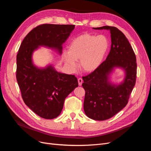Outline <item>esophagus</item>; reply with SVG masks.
<instances>
[{
  "label": "esophagus",
  "instance_id": "esophagus-1",
  "mask_svg": "<svg viewBox=\"0 0 151 151\" xmlns=\"http://www.w3.org/2000/svg\"><path fill=\"white\" fill-rule=\"evenodd\" d=\"M78 84L79 86H81L82 85V83H83V80L81 78H79L78 80Z\"/></svg>",
  "mask_w": 151,
  "mask_h": 151
}]
</instances>
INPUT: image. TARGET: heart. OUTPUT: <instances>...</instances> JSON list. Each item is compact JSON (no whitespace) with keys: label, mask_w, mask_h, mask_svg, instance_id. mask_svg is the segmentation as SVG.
<instances>
[{"label":"heart","mask_w":151,"mask_h":151,"mask_svg":"<svg viewBox=\"0 0 151 151\" xmlns=\"http://www.w3.org/2000/svg\"><path fill=\"white\" fill-rule=\"evenodd\" d=\"M109 43L104 35H95L84 33L75 38L63 54L65 64L71 69L76 67L75 61L80 60V68L86 73L96 70L104 61Z\"/></svg>","instance_id":"1"}]
</instances>
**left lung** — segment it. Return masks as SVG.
Masks as SVG:
<instances>
[{
	"label": "left lung",
	"mask_w": 151,
	"mask_h": 151,
	"mask_svg": "<svg viewBox=\"0 0 151 151\" xmlns=\"http://www.w3.org/2000/svg\"><path fill=\"white\" fill-rule=\"evenodd\" d=\"M93 29L109 30L111 46L107 58L100 66L83 77L82 86L86 91L84 110L86 116L92 119L105 121L127 104L135 85L137 59L127 38L117 28L106 26ZM116 68L122 69L125 73L123 81L117 85L110 79Z\"/></svg>",
	"instance_id": "8db88e82"
}]
</instances>
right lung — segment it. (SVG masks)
I'll use <instances>...</instances> for the list:
<instances>
[{"label":"right lung","mask_w":151,"mask_h":151,"mask_svg":"<svg viewBox=\"0 0 151 151\" xmlns=\"http://www.w3.org/2000/svg\"><path fill=\"white\" fill-rule=\"evenodd\" d=\"M75 25L45 24L32 30L22 40L17 56V80L22 98L33 111L46 119L61 113L65 98L78 86L75 75L59 72L52 64L37 67L32 54L44 46L62 54V45Z\"/></svg>","instance_id":"obj_1"}]
</instances>
